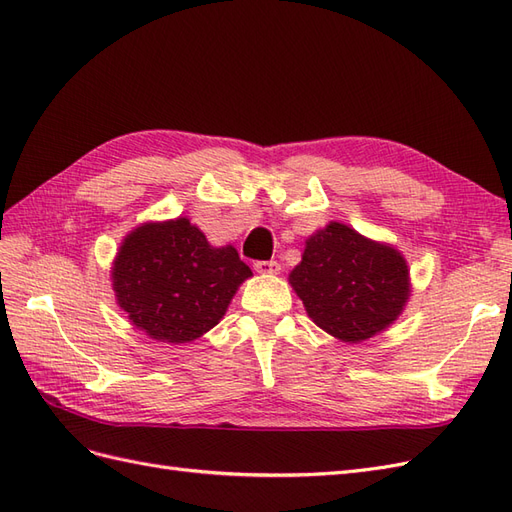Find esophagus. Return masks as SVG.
Here are the masks:
<instances>
[{"label": "esophagus", "instance_id": "obj_1", "mask_svg": "<svg viewBox=\"0 0 512 512\" xmlns=\"http://www.w3.org/2000/svg\"><path fill=\"white\" fill-rule=\"evenodd\" d=\"M254 269L262 275H277L282 267L277 260H258V262H254Z\"/></svg>", "mask_w": 512, "mask_h": 512}]
</instances>
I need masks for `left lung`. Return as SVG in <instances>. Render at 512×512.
I'll return each mask as SVG.
<instances>
[{
	"label": "left lung",
	"instance_id": "obj_1",
	"mask_svg": "<svg viewBox=\"0 0 512 512\" xmlns=\"http://www.w3.org/2000/svg\"><path fill=\"white\" fill-rule=\"evenodd\" d=\"M288 282L322 331L356 344L384 331L404 312L410 271L395 247L331 222L305 241Z\"/></svg>",
	"mask_w": 512,
	"mask_h": 512
}]
</instances>
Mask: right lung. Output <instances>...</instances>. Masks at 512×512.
Segmentation results:
<instances>
[{
  "label": "right lung",
  "instance_id": "add662e5",
  "mask_svg": "<svg viewBox=\"0 0 512 512\" xmlns=\"http://www.w3.org/2000/svg\"><path fill=\"white\" fill-rule=\"evenodd\" d=\"M252 275L232 245L213 247L188 218L149 222L123 239L113 290L136 329L188 344L213 329Z\"/></svg>",
  "mask_w": 512,
  "mask_h": 512
}]
</instances>
